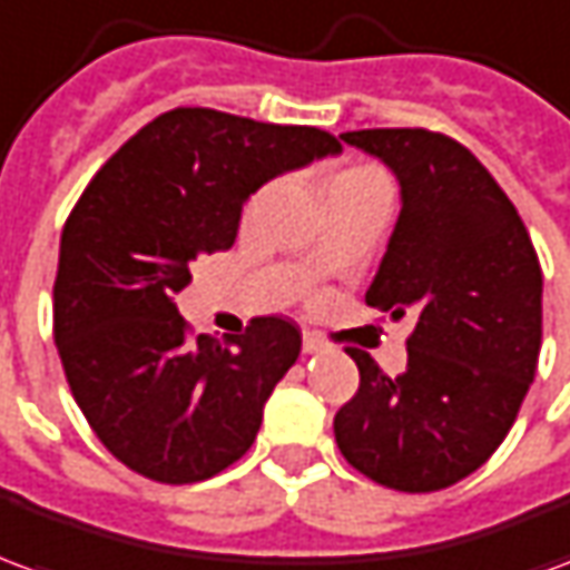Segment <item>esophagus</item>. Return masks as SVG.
Wrapping results in <instances>:
<instances>
[{
	"label": "esophagus",
	"instance_id": "34e87169",
	"mask_svg": "<svg viewBox=\"0 0 570 570\" xmlns=\"http://www.w3.org/2000/svg\"><path fill=\"white\" fill-rule=\"evenodd\" d=\"M323 347H326L323 335L311 333V330H305V333H302V351H305V354H317V351H323Z\"/></svg>",
	"mask_w": 570,
	"mask_h": 570
}]
</instances>
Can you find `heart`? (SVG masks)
I'll list each match as a JSON object with an SVG mask.
<instances>
[{"label":"heart","mask_w":570,"mask_h":570,"mask_svg":"<svg viewBox=\"0 0 570 570\" xmlns=\"http://www.w3.org/2000/svg\"><path fill=\"white\" fill-rule=\"evenodd\" d=\"M370 176H382L375 167H347V170H342V174H335L330 183H326V188L338 186V183H347V179H370Z\"/></svg>","instance_id":"b5f03b06"}]
</instances>
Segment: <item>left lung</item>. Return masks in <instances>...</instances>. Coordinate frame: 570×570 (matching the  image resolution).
<instances>
[{
  "label": "left lung",
  "instance_id": "8db88e82",
  "mask_svg": "<svg viewBox=\"0 0 570 570\" xmlns=\"http://www.w3.org/2000/svg\"><path fill=\"white\" fill-rule=\"evenodd\" d=\"M400 183V219L366 305L415 317L403 375L351 351L357 394L335 412L351 466L387 489L440 491L513 428L540 354L538 253L513 200L461 142L424 128L342 134Z\"/></svg>",
  "mask_w": 570,
  "mask_h": 570
}]
</instances>
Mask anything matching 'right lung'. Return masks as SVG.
I'll use <instances>...</instances> for the list:
<instances>
[{"label": "right lung", "mask_w": 570, "mask_h": 570, "mask_svg": "<svg viewBox=\"0 0 570 570\" xmlns=\"http://www.w3.org/2000/svg\"><path fill=\"white\" fill-rule=\"evenodd\" d=\"M338 151L321 128L179 106L81 191L60 235L55 342L91 430L134 473L200 482L253 445L265 400L302 351L298 326L253 317L219 345L188 333L174 296L191 262L235 244L256 188Z\"/></svg>", "instance_id": "1"}]
</instances>
